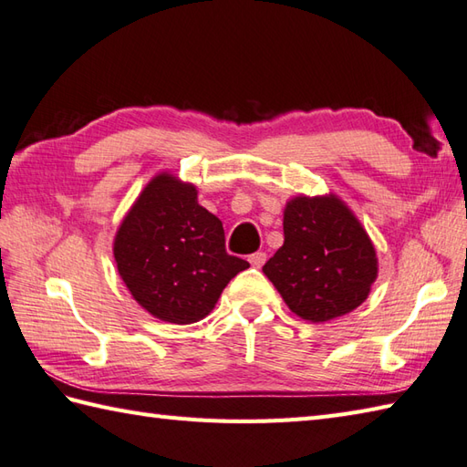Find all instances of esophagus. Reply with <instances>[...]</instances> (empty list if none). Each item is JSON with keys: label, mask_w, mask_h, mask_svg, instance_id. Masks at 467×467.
Masks as SVG:
<instances>
[{"label": "esophagus", "mask_w": 467, "mask_h": 467, "mask_svg": "<svg viewBox=\"0 0 467 467\" xmlns=\"http://www.w3.org/2000/svg\"><path fill=\"white\" fill-rule=\"evenodd\" d=\"M266 261V254L265 253H254L249 256V263L254 266V269H261V266L265 265Z\"/></svg>", "instance_id": "1"}]
</instances>
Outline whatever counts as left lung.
<instances>
[{"label":"left lung","mask_w":467,"mask_h":467,"mask_svg":"<svg viewBox=\"0 0 467 467\" xmlns=\"http://www.w3.org/2000/svg\"><path fill=\"white\" fill-rule=\"evenodd\" d=\"M285 243L263 273L286 306L311 323L357 309L377 279L369 234L335 194L295 196L283 216Z\"/></svg>","instance_id":"8db88e82"}]
</instances>
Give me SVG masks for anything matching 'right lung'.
<instances>
[{
  "instance_id": "right-lung-1",
  "label": "right lung",
  "mask_w": 467,
  "mask_h": 467,
  "mask_svg": "<svg viewBox=\"0 0 467 467\" xmlns=\"http://www.w3.org/2000/svg\"><path fill=\"white\" fill-rule=\"evenodd\" d=\"M194 184L158 174L118 228L114 259L138 305L161 321L188 325L214 309L249 263L224 249L223 223L196 201Z\"/></svg>"
}]
</instances>
